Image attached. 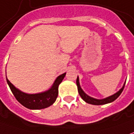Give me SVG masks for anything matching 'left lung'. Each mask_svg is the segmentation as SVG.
Returning <instances> with one entry per match:
<instances>
[{
    "label": "left lung",
    "mask_w": 134,
    "mask_h": 134,
    "mask_svg": "<svg viewBox=\"0 0 134 134\" xmlns=\"http://www.w3.org/2000/svg\"><path fill=\"white\" fill-rule=\"evenodd\" d=\"M76 84H77V86H78V91H79V94H80V96L81 97V98H82L83 100L86 102V103H90V104H92V105H104V104H107V103H111V102L114 101V100L120 95V94L122 93V92L123 91L125 82L124 83L122 87L120 90H119L117 92H116L115 94H114L112 95H111V96H109V97L103 98V99H96V98H92V97L89 96L88 94H86L83 92V90L81 89V87L80 83H79V76H78L77 80H76Z\"/></svg>",
    "instance_id": "1"
}]
</instances>
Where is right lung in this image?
I'll return each mask as SVG.
<instances>
[{
    "label": "right lung",
    "mask_w": 134,
    "mask_h": 134,
    "mask_svg": "<svg viewBox=\"0 0 134 134\" xmlns=\"http://www.w3.org/2000/svg\"><path fill=\"white\" fill-rule=\"evenodd\" d=\"M66 72L59 75L49 90L36 94H28L18 90L6 78V81L14 96L20 103L29 109H42L53 105L59 94V86Z\"/></svg>",
    "instance_id": "add662e5"
}]
</instances>
